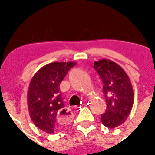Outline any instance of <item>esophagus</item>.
<instances>
[{
	"mask_svg": "<svg viewBox=\"0 0 155 155\" xmlns=\"http://www.w3.org/2000/svg\"><path fill=\"white\" fill-rule=\"evenodd\" d=\"M72 118H73L72 112L68 108H62L58 111L57 120L61 124H69L72 121Z\"/></svg>",
	"mask_w": 155,
	"mask_h": 155,
	"instance_id": "obj_1",
	"label": "esophagus"
}]
</instances>
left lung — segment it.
<instances>
[{
    "mask_svg": "<svg viewBox=\"0 0 155 155\" xmlns=\"http://www.w3.org/2000/svg\"><path fill=\"white\" fill-rule=\"evenodd\" d=\"M94 68L103 82L107 108L101 114L104 126L115 128L127 120L134 104L133 87L125 71L115 62L101 60L94 63Z\"/></svg>",
    "mask_w": 155,
    "mask_h": 155,
    "instance_id": "obj_1",
    "label": "left lung"
}]
</instances>
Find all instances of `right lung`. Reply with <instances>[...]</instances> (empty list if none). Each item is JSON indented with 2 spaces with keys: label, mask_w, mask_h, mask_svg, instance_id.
<instances>
[{
  "label": "right lung",
  "mask_w": 155,
  "mask_h": 155,
  "mask_svg": "<svg viewBox=\"0 0 155 155\" xmlns=\"http://www.w3.org/2000/svg\"><path fill=\"white\" fill-rule=\"evenodd\" d=\"M74 62H53L41 68L32 78L27 93L29 114L35 125L53 134L65 124L57 120L58 111L64 108L60 84Z\"/></svg>",
  "instance_id": "1"
}]
</instances>
